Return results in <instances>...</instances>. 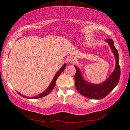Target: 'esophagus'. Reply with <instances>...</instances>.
Here are the masks:
<instances>
[{"mask_svg":"<svg viewBox=\"0 0 130 130\" xmlns=\"http://www.w3.org/2000/svg\"><path fill=\"white\" fill-rule=\"evenodd\" d=\"M74 60H75V59H74V57L70 56V57H69L68 58H67V61L69 63H73L74 61Z\"/></svg>","mask_w":130,"mask_h":130,"instance_id":"esophagus-1","label":"esophagus"}]
</instances>
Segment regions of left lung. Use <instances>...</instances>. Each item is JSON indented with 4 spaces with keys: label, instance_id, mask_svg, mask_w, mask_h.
Returning <instances> with one entry per match:
<instances>
[{
    "label": "left lung",
    "instance_id": "1",
    "mask_svg": "<svg viewBox=\"0 0 130 130\" xmlns=\"http://www.w3.org/2000/svg\"><path fill=\"white\" fill-rule=\"evenodd\" d=\"M109 44L116 60L115 69L109 77L99 84H93L85 80L82 74L81 71L74 65L76 73L74 76L75 86L77 91L81 95L90 99H101L106 96L118 84L120 77V67L119 65L118 52L115 47L114 42L112 40L107 39L105 40Z\"/></svg>",
    "mask_w": 130,
    "mask_h": 130
}]
</instances>
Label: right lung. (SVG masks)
I'll return each instance as SVG.
<instances>
[{"mask_svg": "<svg viewBox=\"0 0 130 130\" xmlns=\"http://www.w3.org/2000/svg\"><path fill=\"white\" fill-rule=\"evenodd\" d=\"M66 67V64H64L63 66H62L61 68L59 69V70H58V72L56 73V74H55L54 78H53V79L52 80V81H51V82L50 83V85L47 88V89H46L44 92H42V93L39 94L38 95L35 96H33V97H28V96H25V95H22V94L19 93V92H18V93L19 95L22 96H23L24 98H28V99H38V98H40L45 96L48 95V94L50 93L51 91H52L53 89H54L55 85H56L57 79V78L58 77V76L60 75V74H61V73L63 72L64 70Z\"/></svg>", "mask_w": 130, "mask_h": 130, "instance_id": "obj_1", "label": "right lung"}]
</instances>
